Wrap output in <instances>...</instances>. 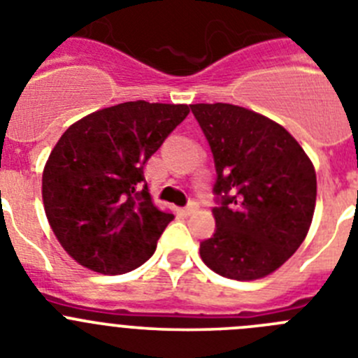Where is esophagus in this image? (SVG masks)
<instances>
[{
  "label": "esophagus",
  "instance_id": "1",
  "mask_svg": "<svg viewBox=\"0 0 358 358\" xmlns=\"http://www.w3.org/2000/svg\"><path fill=\"white\" fill-rule=\"evenodd\" d=\"M197 208H199L197 202H189L188 206H186L182 211H185V215H192V213H195V211H197Z\"/></svg>",
  "mask_w": 358,
  "mask_h": 358
}]
</instances>
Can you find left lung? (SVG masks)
Segmentation results:
<instances>
[{
	"instance_id": "8db88e82",
	"label": "left lung",
	"mask_w": 358,
	"mask_h": 358,
	"mask_svg": "<svg viewBox=\"0 0 358 358\" xmlns=\"http://www.w3.org/2000/svg\"><path fill=\"white\" fill-rule=\"evenodd\" d=\"M213 152L220 206L202 262L229 280L268 276L305 240L317 197L315 169L280 123L233 103H194Z\"/></svg>"
}]
</instances>
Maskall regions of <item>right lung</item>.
<instances>
[{"instance_id":"right-lung-1","label":"right lung","mask_w":358,"mask_h":358,"mask_svg":"<svg viewBox=\"0 0 358 358\" xmlns=\"http://www.w3.org/2000/svg\"><path fill=\"white\" fill-rule=\"evenodd\" d=\"M188 113L186 103H118L80 118L57 141L43 170L44 211L82 267L115 276L154 255L173 213L152 201L145 164Z\"/></svg>"}]
</instances>
